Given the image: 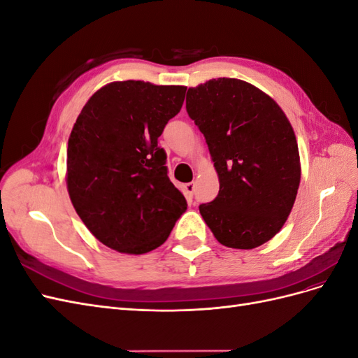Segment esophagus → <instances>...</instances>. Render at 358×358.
Here are the masks:
<instances>
[{"instance_id":"1","label":"esophagus","mask_w":358,"mask_h":358,"mask_svg":"<svg viewBox=\"0 0 358 358\" xmlns=\"http://www.w3.org/2000/svg\"><path fill=\"white\" fill-rule=\"evenodd\" d=\"M183 188H185L187 197H188V199H192V196H194V191H196V185H194L192 182H189V183H185V185H183Z\"/></svg>"}]
</instances>
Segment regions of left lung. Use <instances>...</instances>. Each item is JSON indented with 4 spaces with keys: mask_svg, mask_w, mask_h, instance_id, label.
Instances as JSON below:
<instances>
[{
    "mask_svg": "<svg viewBox=\"0 0 358 358\" xmlns=\"http://www.w3.org/2000/svg\"><path fill=\"white\" fill-rule=\"evenodd\" d=\"M187 112L220 178V192L199 206L216 241L252 249L282 229L300 183L297 140L282 109L254 85L220 78L189 88Z\"/></svg>",
    "mask_w": 358,
    "mask_h": 358,
    "instance_id": "obj_1",
    "label": "left lung"
}]
</instances>
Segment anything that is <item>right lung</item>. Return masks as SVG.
Segmentation results:
<instances>
[{
    "label": "right lung",
    "mask_w": 358,
    "mask_h": 358,
    "mask_svg": "<svg viewBox=\"0 0 358 358\" xmlns=\"http://www.w3.org/2000/svg\"><path fill=\"white\" fill-rule=\"evenodd\" d=\"M185 86L113 82L85 104L69 138L67 188L76 212L106 246L145 254L167 241L187 200L167 175L158 137Z\"/></svg>",
    "instance_id": "1"
}]
</instances>
